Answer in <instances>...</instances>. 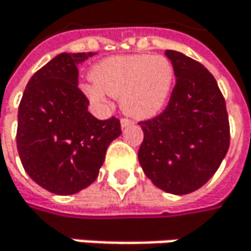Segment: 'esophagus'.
<instances>
[{
	"label": "esophagus",
	"instance_id": "esophagus-1",
	"mask_svg": "<svg viewBox=\"0 0 251 251\" xmlns=\"http://www.w3.org/2000/svg\"><path fill=\"white\" fill-rule=\"evenodd\" d=\"M133 125V122L130 121V119H126V118H122L121 119V126H122V129H125V127H129V126Z\"/></svg>",
	"mask_w": 251,
	"mask_h": 251
}]
</instances>
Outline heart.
Returning a JSON list of instances; mask_svg holds the SVG:
<instances>
[{
  "label": "heart",
  "instance_id": "obj_1",
  "mask_svg": "<svg viewBox=\"0 0 251 251\" xmlns=\"http://www.w3.org/2000/svg\"><path fill=\"white\" fill-rule=\"evenodd\" d=\"M91 79L81 84V91L93 104L106 106L107 96L119 97L125 113L148 119L164 107L173 88L175 67L163 55H119L96 64Z\"/></svg>",
  "mask_w": 251,
  "mask_h": 251
}]
</instances>
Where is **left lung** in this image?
Returning <instances> with one entry per match:
<instances>
[{
  "label": "left lung",
  "mask_w": 251,
  "mask_h": 251,
  "mask_svg": "<svg viewBox=\"0 0 251 251\" xmlns=\"http://www.w3.org/2000/svg\"><path fill=\"white\" fill-rule=\"evenodd\" d=\"M176 85L158 116L139 122L144 141L138 160L161 190L186 195L202 187L221 166L229 147L224 96L214 75L198 61L166 50Z\"/></svg>",
  "instance_id": "left-lung-1"
}]
</instances>
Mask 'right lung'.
Wrapping results in <instances>:
<instances>
[{
	"instance_id": "1",
	"label": "right lung",
	"mask_w": 251,
	"mask_h": 251,
	"mask_svg": "<svg viewBox=\"0 0 251 251\" xmlns=\"http://www.w3.org/2000/svg\"><path fill=\"white\" fill-rule=\"evenodd\" d=\"M93 52L61 53L27 82L17 125V150L25 173L55 195L90 186L106 150L122 130L115 116L99 121L78 88V64Z\"/></svg>"
}]
</instances>
